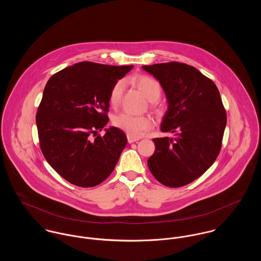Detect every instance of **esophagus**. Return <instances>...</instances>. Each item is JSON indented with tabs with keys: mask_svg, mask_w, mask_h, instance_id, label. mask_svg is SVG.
I'll return each mask as SVG.
<instances>
[{
	"mask_svg": "<svg viewBox=\"0 0 261 261\" xmlns=\"http://www.w3.org/2000/svg\"><path fill=\"white\" fill-rule=\"evenodd\" d=\"M138 141H139L138 138H134V137H132V136H127V142H128L129 144L135 143V142H138Z\"/></svg>",
	"mask_w": 261,
	"mask_h": 261,
	"instance_id": "esophagus-1",
	"label": "esophagus"
}]
</instances>
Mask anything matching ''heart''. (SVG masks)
<instances>
[{"label":"heart","mask_w":261,"mask_h":261,"mask_svg":"<svg viewBox=\"0 0 261 261\" xmlns=\"http://www.w3.org/2000/svg\"><path fill=\"white\" fill-rule=\"evenodd\" d=\"M134 82L150 101H154L161 96V84L154 78L148 75H140L134 78ZM123 87L124 82L122 80L117 81L112 86L109 96V101L113 108L118 106ZM112 123L114 126L132 137H139L144 132L149 130L152 126V120L149 116L134 115L128 112H120L116 114L112 119Z\"/></svg>","instance_id":"heart-1"}]
</instances>
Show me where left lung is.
Masks as SVG:
<instances>
[{
  "label": "left lung",
  "instance_id": "obj_1",
  "mask_svg": "<svg viewBox=\"0 0 261 261\" xmlns=\"http://www.w3.org/2000/svg\"><path fill=\"white\" fill-rule=\"evenodd\" d=\"M161 83L169 103L161 130L174 138H155L148 160L152 176L179 188L202 176L222 147L227 116L215 83L195 67L180 62L145 65Z\"/></svg>",
  "mask_w": 261,
  "mask_h": 261
}]
</instances>
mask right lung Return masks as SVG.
<instances>
[{"instance_id": "1", "label": "right lung", "mask_w": 261, "mask_h": 261, "mask_svg": "<svg viewBox=\"0 0 261 261\" xmlns=\"http://www.w3.org/2000/svg\"><path fill=\"white\" fill-rule=\"evenodd\" d=\"M133 67L83 61L46 83L36 114L40 149L49 165L75 186L102 183L127 143L124 133L114 126L105 136L96 134L110 120L112 86Z\"/></svg>"}]
</instances>
